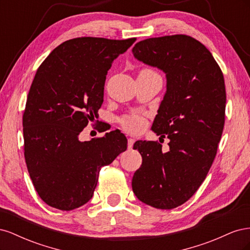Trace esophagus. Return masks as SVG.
<instances>
[{
  "mask_svg": "<svg viewBox=\"0 0 250 250\" xmlns=\"http://www.w3.org/2000/svg\"><path fill=\"white\" fill-rule=\"evenodd\" d=\"M134 142H135V140H134V139H132V138H128V148L131 149V148H132V146H133Z\"/></svg>",
  "mask_w": 250,
  "mask_h": 250,
  "instance_id": "obj_1",
  "label": "esophagus"
}]
</instances>
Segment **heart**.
Returning a JSON list of instances; mask_svg holds the SVG:
<instances>
[{"label": "heart", "instance_id": "heart-1", "mask_svg": "<svg viewBox=\"0 0 250 250\" xmlns=\"http://www.w3.org/2000/svg\"><path fill=\"white\" fill-rule=\"evenodd\" d=\"M139 73L148 74V73H155L148 67H144ZM120 124L125 130L131 133H139L141 132L146 126V119L144 116L139 115V113H133V115H128L120 119Z\"/></svg>", "mask_w": 250, "mask_h": 250}]
</instances>
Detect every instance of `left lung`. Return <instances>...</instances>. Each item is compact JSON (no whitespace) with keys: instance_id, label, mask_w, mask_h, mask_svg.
Returning <instances> with one entry per match:
<instances>
[{"instance_id":"8db88e82","label":"left lung","mask_w":250,"mask_h":250,"mask_svg":"<svg viewBox=\"0 0 250 250\" xmlns=\"http://www.w3.org/2000/svg\"><path fill=\"white\" fill-rule=\"evenodd\" d=\"M132 53L166 73L167 92L152 130L170 139L166 153L157 141L134 143L143 161L132 190L148 206L171 209L192 197L215 160L225 122L223 73L207 47L185 34L141 41Z\"/></svg>"}]
</instances>
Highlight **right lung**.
<instances>
[{
	"label": "right lung",
	"mask_w": 250,
	"mask_h": 250,
	"mask_svg": "<svg viewBox=\"0 0 250 250\" xmlns=\"http://www.w3.org/2000/svg\"><path fill=\"white\" fill-rule=\"evenodd\" d=\"M135 41L76 37L59 44L37 69L22 115L24 153L35 190L48 206L71 210L85 204L101 168L127 149L118 130L85 142L78 134L97 117L113 60Z\"/></svg>",
	"instance_id": "add662e5"
}]
</instances>
